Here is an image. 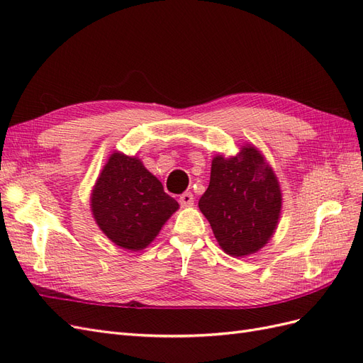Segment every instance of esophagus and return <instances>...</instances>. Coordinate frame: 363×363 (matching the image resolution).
<instances>
[{
    "mask_svg": "<svg viewBox=\"0 0 363 363\" xmlns=\"http://www.w3.org/2000/svg\"><path fill=\"white\" fill-rule=\"evenodd\" d=\"M179 203L183 206V207H189L194 204V195L191 192H184L180 195L179 199Z\"/></svg>",
    "mask_w": 363,
    "mask_h": 363,
    "instance_id": "34e87169",
    "label": "esophagus"
}]
</instances>
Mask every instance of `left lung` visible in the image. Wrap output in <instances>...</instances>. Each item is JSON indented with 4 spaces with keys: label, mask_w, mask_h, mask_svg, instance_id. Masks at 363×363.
I'll return each instance as SVG.
<instances>
[{
    "label": "left lung",
    "mask_w": 363,
    "mask_h": 363,
    "mask_svg": "<svg viewBox=\"0 0 363 363\" xmlns=\"http://www.w3.org/2000/svg\"><path fill=\"white\" fill-rule=\"evenodd\" d=\"M199 207L227 255L250 256L265 247L277 228L280 184L260 152L244 145L233 157H213L211 183Z\"/></svg>",
    "instance_id": "obj_1"
}]
</instances>
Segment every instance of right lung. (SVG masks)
<instances>
[{
	"label": "right lung",
	"instance_id": "right-lung-1",
	"mask_svg": "<svg viewBox=\"0 0 363 363\" xmlns=\"http://www.w3.org/2000/svg\"><path fill=\"white\" fill-rule=\"evenodd\" d=\"M91 203L103 233L131 251L147 248L179 208L144 163L123 152L108 157L94 186Z\"/></svg>",
	"mask_w": 363,
	"mask_h": 363
}]
</instances>
